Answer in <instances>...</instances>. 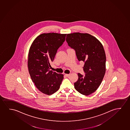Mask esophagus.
Returning a JSON list of instances; mask_svg holds the SVG:
<instances>
[{"label":"esophagus","mask_w":130,"mask_h":130,"mask_svg":"<svg viewBox=\"0 0 130 130\" xmlns=\"http://www.w3.org/2000/svg\"><path fill=\"white\" fill-rule=\"evenodd\" d=\"M70 74H65V76H66V77H69L70 76Z\"/></svg>","instance_id":"1"}]
</instances>
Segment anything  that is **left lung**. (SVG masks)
<instances>
[{
    "instance_id": "left-lung-1",
    "label": "left lung",
    "mask_w": 130,
    "mask_h": 130,
    "mask_svg": "<svg viewBox=\"0 0 130 130\" xmlns=\"http://www.w3.org/2000/svg\"><path fill=\"white\" fill-rule=\"evenodd\" d=\"M66 40L75 50L79 61L85 62L83 69L86 76L78 73L75 89L83 95H90L99 88L106 73V56L103 44L88 33L68 34Z\"/></svg>"
}]
</instances>
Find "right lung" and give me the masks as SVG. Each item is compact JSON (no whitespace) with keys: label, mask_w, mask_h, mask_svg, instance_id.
Masks as SVG:
<instances>
[{"label":"right lung","mask_w":130,"mask_h":130,"mask_svg":"<svg viewBox=\"0 0 130 130\" xmlns=\"http://www.w3.org/2000/svg\"><path fill=\"white\" fill-rule=\"evenodd\" d=\"M66 35L43 33L35 39L30 48L27 60L29 73L37 88L46 95H52L57 92L64 78L63 74L50 70V68Z\"/></svg>","instance_id":"1"}]
</instances>
